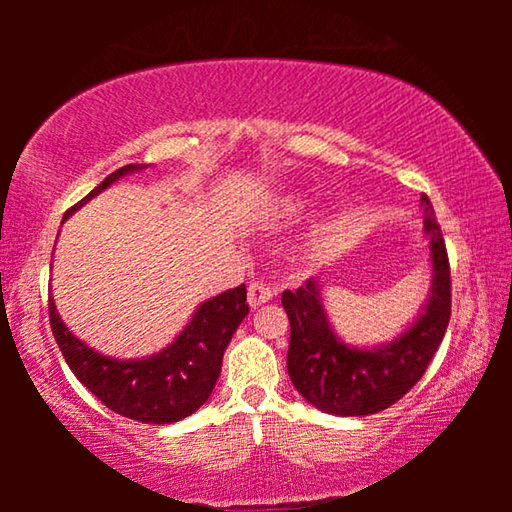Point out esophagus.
Instances as JSON below:
<instances>
[{
    "mask_svg": "<svg viewBox=\"0 0 512 512\" xmlns=\"http://www.w3.org/2000/svg\"><path fill=\"white\" fill-rule=\"evenodd\" d=\"M268 300H273V289L268 287V284L264 282V280H255V282H250V287H248V302H250V307H259V305H264V302H268Z\"/></svg>",
    "mask_w": 512,
    "mask_h": 512,
    "instance_id": "1",
    "label": "esophagus"
}]
</instances>
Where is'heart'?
I'll return each mask as SVG.
<instances>
[{
  "label": "heart",
  "mask_w": 512,
  "mask_h": 512,
  "mask_svg": "<svg viewBox=\"0 0 512 512\" xmlns=\"http://www.w3.org/2000/svg\"><path fill=\"white\" fill-rule=\"evenodd\" d=\"M302 205H305V203H302L300 198H289V201H284V212L298 214L302 210Z\"/></svg>",
  "instance_id": "obj_1"
}]
</instances>
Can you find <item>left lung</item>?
I'll list each match as a JSON object with an SVG mask.
<instances>
[{"instance_id": "obj_1", "label": "left lung", "mask_w": 512, "mask_h": 512, "mask_svg": "<svg viewBox=\"0 0 512 512\" xmlns=\"http://www.w3.org/2000/svg\"><path fill=\"white\" fill-rule=\"evenodd\" d=\"M424 230L429 235L433 289L429 305L409 332L381 350L345 348L327 323L318 284L311 280L282 293L289 316V377L316 409L332 415H370L393 406L418 384L438 352L452 316V271L443 230L427 194Z\"/></svg>"}]
</instances>
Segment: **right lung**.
<instances>
[{
    "mask_svg": "<svg viewBox=\"0 0 512 512\" xmlns=\"http://www.w3.org/2000/svg\"><path fill=\"white\" fill-rule=\"evenodd\" d=\"M135 169L140 167L126 164L112 171L99 187L69 207L63 219L115 183L119 176ZM248 311L246 284H239L237 289L203 302L192 323L167 350L144 361H115L92 352L88 345L69 334L58 318L54 300L49 298L51 332L76 379L110 411L144 424L178 422L205 404L221 375L223 352Z\"/></svg>",
    "mask_w": 512,
    "mask_h": 512,
    "instance_id": "add662e5",
    "label": "right lung"
}]
</instances>
